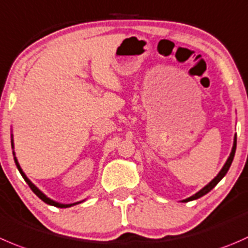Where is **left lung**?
<instances>
[{
    "mask_svg": "<svg viewBox=\"0 0 248 248\" xmlns=\"http://www.w3.org/2000/svg\"><path fill=\"white\" fill-rule=\"evenodd\" d=\"M235 150H236V137H235V139H234V146H232V153H230V156H229V158H228V160H227V162H225L224 167L222 168V170H220V172L218 173V175H217V177H216L215 179H213L212 182L210 183V184H207V185H206L205 188H202V189H201V190L199 191V193H196L195 195H194V196H191V198H189V199H186V200H184V202H188V201H193V200H196V199H199V198H201V196L206 195V194H207L208 191H211V190H212L213 188H215L216 185L218 184V182H219V180L222 179V178L224 177L225 174H227V172H228V170H229V168H230V165H232V160H234Z\"/></svg>",
    "mask_w": 248,
    "mask_h": 248,
    "instance_id": "obj_1",
    "label": "left lung"
}]
</instances>
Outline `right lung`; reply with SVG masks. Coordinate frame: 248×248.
Listing matches in <instances>:
<instances>
[{
    "instance_id": "1",
    "label": "right lung",
    "mask_w": 248,
    "mask_h": 248,
    "mask_svg": "<svg viewBox=\"0 0 248 248\" xmlns=\"http://www.w3.org/2000/svg\"><path fill=\"white\" fill-rule=\"evenodd\" d=\"M14 161H16V167H18V170H19V172H20V174L23 175V178L24 179H25V182L28 183V185L29 186H30V189L31 190L33 191V193L36 194V195L38 196V198L41 199V200L43 201V202H46V203H48V205H52V206H55V207H59V208H66V207H70V206H74V205H76V203H71V205H63V203H58V202H55V201H53V200H50V199H48L47 196L45 195V194H42L41 193L40 190H38L37 188H36L35 185L32 184V183L30 182V180L28 179V178H26V175L24 174V172L23 170H21V168H20V166H19V163H18V161H16V158L14 157Z\"/></svg>"
}]
</instances>
